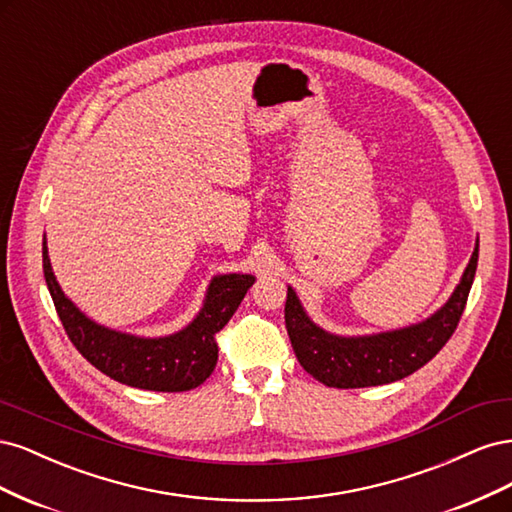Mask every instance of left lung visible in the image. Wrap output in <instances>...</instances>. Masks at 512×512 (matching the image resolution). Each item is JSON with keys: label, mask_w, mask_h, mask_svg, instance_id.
<instances>
[{"label": "left lung", "mask_w": 512, "mask_h": 512, "mask_svg": "<svg viewBox=\"0 0 512 512\" xmlns=\"http://www.w3.org/2000/svg\"><path fill=\"white\" fill-rule=\"evenodd\" d=\"M476 262L478 245L451 299L427 320L361 337H342L320 329L288 286L284 318L292 350L307 374L335 389H363L406 378L429 363L455 333L474 282Z\"/></svg>", "instance_id": "obj_1"}]
</instances>
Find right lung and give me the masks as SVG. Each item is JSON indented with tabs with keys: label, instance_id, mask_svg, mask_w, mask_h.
I'll return each mask as SVG.
<instances>
[{
	"label": "right lung",
	"instance_id": "add662e5",
	"mask_svg": "<svg viewBox=\"0 0 512 512\" xmlns=\"http://www.w3.org/2000/svg\"><path fill=\"white\" fill-rule=\"evenodd\" d=\"M42 269L59 320L74 348L108 378L134 389L162 393L196 389L211 376L218 363L215 333L226 327L254 284L252 275L241 273L213 277L205 305L188 327L166 337H138L89 320L66 297L51 269L46 239L42 241Z\"/></svg>",
	"mask_w": 512,
	"mask_h": 512
}]
</instances>
